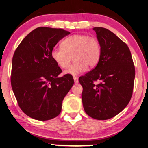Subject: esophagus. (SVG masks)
I'll return each instance as SVG.
<instances>
[{"label": "esophagus", "instance_id": "1", "mask_svg": "<svg viewBox=\"0 0 148 148\" xmlns=\"http://www.w3.org/2000/svg\"><path fill=\"white\" fill-rule=\"evenodd\" d=\"M74 82L75 83H77L78 82V77L77 76H74Z\"/></svg>", "mask_w": 148, "mask_h": 148}]
</instances>
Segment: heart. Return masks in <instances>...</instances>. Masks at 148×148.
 Listing matches in <instances>:
<instances>
[{"instance_id": "1", "label": "heart", "mask_w": 148, "mask_h": 148, "mask_svg": "<svg viewBox=\"0 0 148 148\" xmlns=\"http://www.w3.org/2000/svg\"><path fill=\"white\" fill-rule=\"evenodd\" d=\"M62 47H54L51 56L54 62L62 69L69 66L72 59L74 62L64 72L65 74L78 76L88 67L92 69L101 58V46L96 37L87 34H74L62 42Z\"/></svg>"}]
</instances>
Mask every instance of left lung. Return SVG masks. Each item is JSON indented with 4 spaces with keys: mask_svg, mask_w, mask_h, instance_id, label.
<instances>
[{
    "mask_svg": "<svg viewBox=\"0 0 148 148\" xmlns=\"http://www.w3.org/2000/svg\"><path fill=\"white\" fill-rule=\"evenodd\" d=\"M101 46L98 64L79 78L84 110L98 119L112 118L127 106L131 99L135 69L127 45L108 29L95 27Z\"/></svg>",
    "mask_w": 148,
    "mask_h": 148,
    "instance_id": "8db88e82",
    "label": "left lung"
}]
</instances>
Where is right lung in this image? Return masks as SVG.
<instances>
[{"label":"right lung","mask_w":148,"mask_h":148,"mask_svg":"<svg viewBox=\"0 0 148 148\" xmlns=\"http://www.w3.org/2000/svg\"><path fill=\"white\" fill-rule=\"evenodd\" d=\"M70 32L38 27L25 37L14 52L11 84L20 108L32 118L46 121L61 113L65 95L74 84L72 77H59L62 70L51 52Z\"/></svg>","instance_id":"obj_1"}]
</instances>
